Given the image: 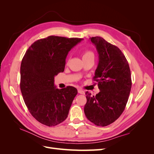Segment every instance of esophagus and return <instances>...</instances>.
<instances>
[{
	"label": "esophagus",
	"instance_id": "obj_1",
	"mask_svg": "<svg viewBox=\"0 0 154 154\" xmlns=\"http://www.w3.org/2000/svg\"><path fill=\"white\" fill-rule=\"evenodd\" d=\"M78 92L79 93H80V94H85V91L82 90V89H80V88H78Z\"/></svg>",
	"mask_w": 154,
	"mask_h": 154
}]
</instances>
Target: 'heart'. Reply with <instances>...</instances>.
Listing matches in <instances>:
<instances>
[{
	"mask_svg": "<svg viewBox=\"0 0 154 154\" xmlns=\"http://www.w3.org/2000/svg\"><path fill=\"white\" fill-rule=\"evenodd\" d=\"M94 53H93L92 51L90 50H86L84 51V53H83L82 56V58L85 59V58H94Z\"/></svg>",
	"mask_w": 154,
	"mask_h": 154,
	"instance_id": "obj_1",
	"label": "heart"
}]
</instances>
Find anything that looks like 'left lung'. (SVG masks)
<instances>
[{
    "mask_svg": "<svg viewBox=\"0 0 154 154\" xmlns=\"http://www.w3.org/2000/svg\"><path fill=\"white\" fill-rule=\"evenodd\" d=\"M90 40L98 53L93 79L100 91L93 96L86 92L84 112L90 122L105 127L118 119L125 110L131 90V74L127 59L118 47L100 36Z\"/></svg>",
    "mask_w": 154,
    "mask_h": 154,
    "instance_id": "1",
    "label": "left lung"
}]
</instances>
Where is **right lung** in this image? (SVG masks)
Wrapping results in <instances>:
<instances>
[{"mask_svg":"<svg viewBox=\"0 0 154 154\" xmlns=\"http://www.w3.org/2000/svg\"><path fill=\"white\" fill-rule=\"evenodd\" d=\"M82 38L49 36L27 50L20 66V90L29 112L40 123L56 126L67 118L78 93L75 87L56 88L54 76L64 71L66 57Z\"/></svg>","mask_w":154,"mask_h":154,"instance_id":"obj_1","label":"right lung"}]
</instances>
